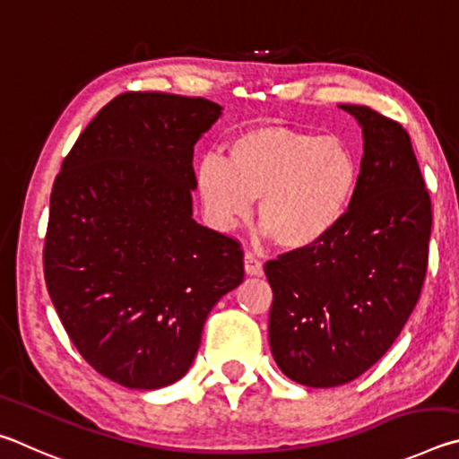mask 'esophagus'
<instances>
[{"mask_svg":"<svg viewBox=\"0 0 459 459\" xmlns=\"http://www.w3.org/2000/svg\"><path fill=\"white\" fill-rule=\"evenodd\" d=\"M244 270H246L247 276H262L264 274L262 262L255 258L254 254H250V252L244 255Z\"/></svg>","mask_w":459,"mask_h":459,"instance_id":"1","label":"esophagus"}]
</instances>
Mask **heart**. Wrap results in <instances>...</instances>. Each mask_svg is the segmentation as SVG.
Instances as JSON below:
<instances>
[{
  "label": "heart",
  "instance_id": "obj_1",
  "mask_svg": "<svg viewBox=\"0 0 459 459\" xmlns=\"http://www.w3.org/2000/svg\"><path fill=\"white\" fill-rule=\"evenodd\" d=\"M359 177L355 152L339 136L266 125L228 144V163L205 155L195 187L209 223L231 230L258 199L264 234L286 250L318 244L341 223Z\"/></svg>",
  "mask_w": 459,
  "mask_h": 459
}]
</instances>
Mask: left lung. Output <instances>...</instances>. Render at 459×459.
<instances>
[{"label": "left lung", "mask_w": 459, "mask_h": 459, "mask_svg": "<svg viewBox=\"0 0 459 459\" xmlns=\"http://www.w3.org/2000/svg\"><path fill=\"white\" fill-rule=\"evenodd\" d=\"M363 159L341 223L318 244L264 266L274 292L270 349L288 379L339 387L373 367L405 326L428 272L431 201L411 139L368 107Z\"/></svg>", "instance_id": "left-lung-1"}]
</instances>
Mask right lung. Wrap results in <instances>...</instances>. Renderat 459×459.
Listing matches in <instances>:
<instances>
[{
  "label": "right lung",
  "mask_w": 459,
  "mask_h": 459,
  "mask_svg": "<svg viewBox=\"0 0 459 459\" xmlns=\"http://www.w3.org/2000/svg\"><path fill=\"white\" fill-rule=\"evenodd\" d=\"M221 110L179 94H120L54 181L48 294L86 363L123 387L179 381L207 315L244 280L236 239L193 220V147Z\"/></svg>",
  "instance_id": "obj_1"
}]
</instances>
